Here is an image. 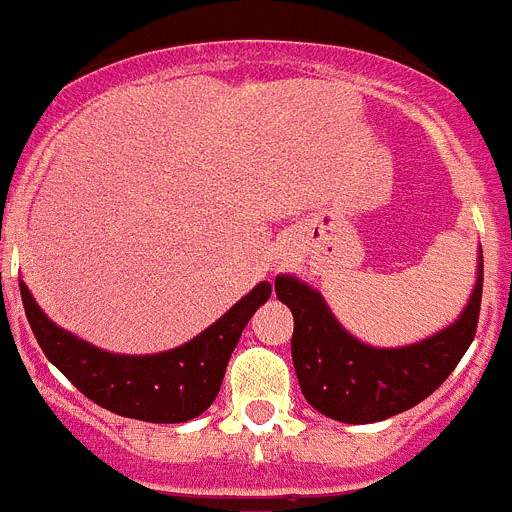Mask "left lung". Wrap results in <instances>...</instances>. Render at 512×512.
<instances>
[{
  "label": "left lung",
  "mask_w": 512,
  "mask_h": 512,
  "mask_svg": "<svg viewBox=\"0 0 512 512\" xmlns=\"http://www.w3.org/2000/svg\"><path fill=\"white\" fill-rule=\"evenodd\" d=\"M275 293L293 313L290 354L308 403L344 423H375L408 411L454 372L477 334L482 303V257L467 308L449 329L400 349L357 342L331 316L324 298L288 275Z\"/></svg>",
  "instance_id": "left-lung-1"
}]
</instances>
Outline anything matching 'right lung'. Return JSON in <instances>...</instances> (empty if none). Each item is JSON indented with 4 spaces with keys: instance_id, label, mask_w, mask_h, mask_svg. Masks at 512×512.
I'll return each instance as SVG.
<instances>
[{
    "instance_id": "add662e5",
    "label": "right lung",
    "mask_w": 512,
    "mask_h": 512,
    "mask_svg": "<svg viewBox=\"0 0 512 512\" xmlns=\"http://www.w3.org/2000/svg\"><path fill=\"white\" fill-rule=\"evenodd\" d=\"M30 329L45 357L96 405L124 418L150 423H183L214 403L229 357L252 313L270 298V283H260L222 319L178 349L147 357H124L81 342L40 311L20 283Z\"/></svg>"
}]
</instances>
